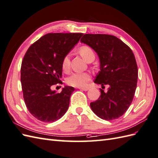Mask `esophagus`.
Masks as SVG:
<instances>
[{
    "instance_id": "obj_1",
    "label": "esophagus",
    "mask_w": 158,
    "mask_h": 158,
    "mask_svg": "<svg viewBox=\"0 0 158 158\" xmlns=\"http://www.w3.org/2000/svg\"><path fill=\"white\" fill-rule=\"evenodd\" d=\"M79 89L81 90H83V91H88L89 90V87H79Z\"/></svg>"
}]
</instances>
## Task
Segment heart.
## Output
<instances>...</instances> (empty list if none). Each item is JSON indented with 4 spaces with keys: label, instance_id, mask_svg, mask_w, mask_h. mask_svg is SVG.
<instances>
[{
    "label": "heart",
    "instance_id": "obj_1",
    "mask_svg": "<svg viewBox=\"0 0 158 158\" xmlns=\"http://www.w3.org/2000/svg\"><path fill=\"white\" fill-rule=\"evenodd\" d=\"M79 54L86 62L95 58V54L92 49L88 46H82L79 50ZM62 70L69 71L70 68V57L69 55H66L62 62ZM91 79V75L89 73H74L67 78V83L71 86L77 87H85Z\"/></svg>",
    "mask_w": 158,
    "mask_h": 158
}]
</instances>
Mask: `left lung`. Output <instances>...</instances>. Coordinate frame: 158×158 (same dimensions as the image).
Masks as SVG:
<instances>
[{"mask_svg":"<svg viewBox=\"0 0 158 158\" xmlns=\"http://www.w3.org/2000/svg\"><path fill=\"white\" fill-rule=\"evenodd\" d=\"M81 42L98 54L100 71L94 83L103 87L98 100L91 102L92 111L100 118L112 120L123 116L133 100L137 87L138 69L133 51L122 40L107 34H85Z\"/></svg>","mask_w":158,"mask_h":158,"instance_id":"8db88e82","label":"left lung"}]
</instances>
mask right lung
I'll use <instances>...</instances> for the list:
<instances>
[{
    "mask_svg": "<svg viewBox=\"0 0 158 158\" xmlns=\"http://www.w3.org/2000/svg\"><path fill=\"white\" fill-rule=\"evenodd\" d=\"M83 34L50 33L29 48L21 67L25 104L35 118L44 123L60 119L67 111L74 87L64 86L60 93L51 87L62 83V62Z\"/></svg>",
    "mask_w": 158,
    "mask_h": 158,
    "instance_id": "add662e5",
    "label": "right lung"
}]
</instances>
